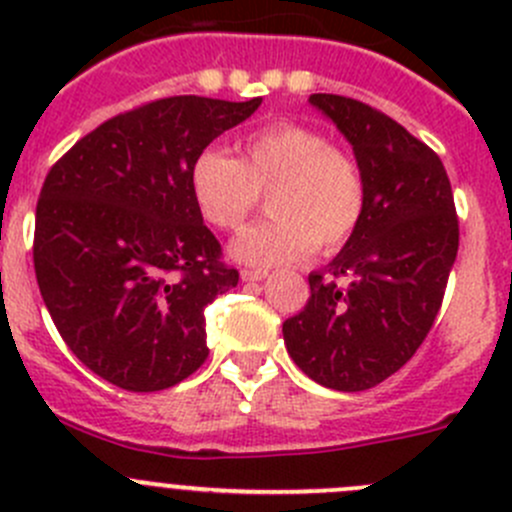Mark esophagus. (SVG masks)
<instances>
[{"label": "esophagus", "mask_w": 512, "mask_h": 512, "mask_svg": "<svg viewBox=\"0 0 512 512\" xmlns=\"http://www.w3.org/2000/svg\"><path fill=\"white\" fill-rule=\"evenodd\" d=\"M242 282H262L267 277V270H242Z\"/></svg>", "instance_id": "34e87169"}]
</instances>
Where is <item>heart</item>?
<instances>
[{"mask_svg": "<svg viewBox=\"0 0 512 512\" xmlns=\"http://www.w3.org/2000/svg\"><path fill=\"white\" fill-rule=\"evenodd\" d=\"M270 198L272 218L232 242L247 265L297 262L342 250L366 213L361 165L324 133L299 123H272L240 143V156L200 153L190 165V195L205 223L235 232Z\"/></svg>", "mask_w": 512, "mask_h": 512, "instance_id": "obj_1", "label": "heart"}]
</instances>
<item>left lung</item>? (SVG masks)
Masks as SVG:
<instances>
[{
    "mask_svg": "<svg viewBox=\"0 0 512 512\" xmlns=\"http://www.w3.org/2000/svg\"><path fill=\"white\" fill-rule=\"evenodd\" d=\"M366 180V213L312 297L282 324L294 364L317 384L364 391L401 369L428 337L458 252V215L441 158L369 103L312 94Z\"/></svg>",
    "mask_w": 512,
    "mask_h": 512,
    "instance_id": "left-lung-1",
    "label": "left lung"
}]
</instances>
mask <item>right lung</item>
<instances>
[{"instance_id": "obj_1", "label": "right lung", "mask_w": 512, "mask_h": 512, "mask_svg": "<svg viewBox=\"0 0 512 512\" xmlns=\"http://www.w3.org/2000/svg\"><path fill=\"white\" fill-rule=\"evenodd\" d=\"M260 103L156 98L51 165L36 203V282L66 347L113 386L168 389L208 359L205 307L240 275L195 208L190 165Z\"/></svg>"}]
</instances>
